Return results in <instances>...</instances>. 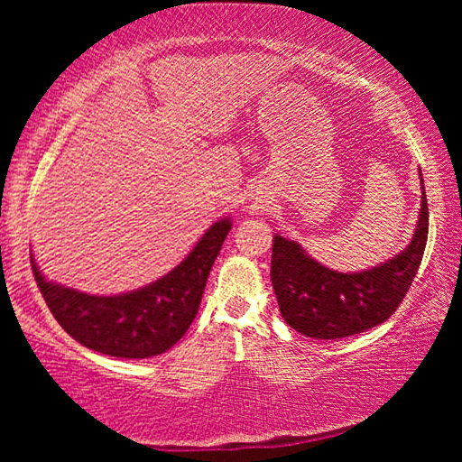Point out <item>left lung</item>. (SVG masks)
Wrapping results in <instances>:
<instances>
[{"label": "left lung", "instance_id": "obj_1", "mask_svg": "<svg viewBox=\"0 0 462 462\" xmlns=\"http://www.w3.org/2000/svg\"><path fill=\"white\" fill-rule=\"evenodd\" d=\"M421 179V171H420ZM428 240V201L421 181L420 217L411 242L387 263L361 273L319 264L297 245L275 234L271 281L285 322L303 336L336 340L385 322L400 308L420 269Z\"/></svg>", "mask_w": 462, "mask_h": 462}]
</instances>
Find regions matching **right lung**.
Here are the masks:
<instances>
[{"instance_id": "obj_1", "label": "right lung", "mask_w": 462, "mask_h": 462, "mask_svg": "<svg viewBox=\"0 0 462 462\" xmlns=\"http://www.w3.org/2000/svg\"><path fill=\"white\" fill-rule=\"evenodd\" d=\"M230 228V217L217 220L165 277L120 295H89L52 283L32 254L30 263L46 306L69 336L101 355L151 358L181 340L198 316L208 275Z\"/></svg>"}]
</instances>
